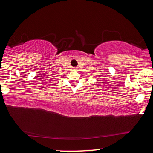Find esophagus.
I'll return each instance as SVG.
<instances>
[{
    "label": "esophagus",
    "mask_w": 153,
    "mask_h": 153,
    "mask_svg": "<svg viewBox=\"0 0 153 153\" xmlns=\"http://www.w3.org/2000/svg\"><path fill=\"white\" fill-rule=\"evenodd\" d=\"M76 68H74V70H76Z\"/></svg>",
    "instance_id": "obj_1"
}]
</instances>
